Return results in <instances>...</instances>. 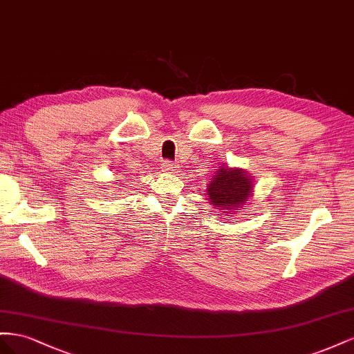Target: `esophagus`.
<instances>
[{
  "label": "esophagus",
  "mask_w": 354,
  "mask_h": 354,
  "mask_svg": "<svg viewBox=\"0 0 354 354\" xmlns=\"http://www.w3.org/2000/svg\"><path fill=\"white\" fill-rule=\"evenodd\" d=\"M179 166L176 163H171V161H165L163 163V170L167 171V174H176Z\"/></svg>",
  "instance_id": "esophagus-1"
}]
</instances>
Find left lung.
Masks as SVG:
<instances>
[{
  "label": "left lung",
  "instance_id": "left-lung-1",
  "mask_svg": "<svg viewBox=\"0 0 354 354\" xmlns=\"http://www.w3.org/2000/svg\"><path fill=\"white\" fill-rule=\"evenodd\" d=\"M254 188V176H250L245 169L230 167L222 163L209 180L206 197L219 212L218 215L233 216L249 206Z\"/></svg>",
  "mask_w": 354,
  "mask_h": 354
}]
</instances>
